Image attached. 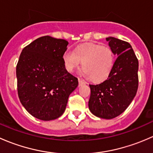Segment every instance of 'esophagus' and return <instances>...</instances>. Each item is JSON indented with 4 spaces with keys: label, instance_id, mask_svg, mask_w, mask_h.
Listing matches in <instances>:
<instances>
[{
    "label": "esophagus",
    "instance_id": "34e87169",
    "mask_svg": "<svg viewBox=\"0 0 153 153\" xmlns=\"http://www.w3.org/2000/svg\"><path fill=\"white\" fill-rule=\"evenodd\" d=\"M78 84H79V86L84 85V84H86V82L83 79H81V78H78Z\"/></svg>",
    "mask_w": 153,
    "mask_h": 153
}]
</instances>
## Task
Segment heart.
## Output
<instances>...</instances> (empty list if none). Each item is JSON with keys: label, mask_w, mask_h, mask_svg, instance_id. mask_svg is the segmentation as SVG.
Listing matches in <instances>:
<instances>
[{"label": "heart", "mask_w": 153, "mask_h": 153, "mask_svg": "<svg viewBox=\"0 0 153 153\" xmlns=\"http://www.w3.org/2000/svg\"><path fill=\"white\" fill-rule=\"evenodd\" d=\"M64 67L68 72L78 69L83 62L84 75L95 82L107 78L115 62V53L109 46L92 44L78 47L75 52L67 50L63 55Z\"/></svg>", "instance_id": "1"}]
</instances>
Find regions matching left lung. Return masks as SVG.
I'll use <instances>...</instances> for the list:
<instances>
[{"mask_svg":"<svg viewBox=\"0 0 153 153\" xmlns=\"http://www.w3.org/2000/svg\"><path fill=\"white\" fill-rule=\"evenodd\" d=\"M117 58L107 79L89 84V108L93 115L112 119L129 106L138 87V61L130 44L113 37L106 38Z\"/></svg>","mask_w":153,"mask_h":153,"instance_id":"1","label":"left lung"}]
</instances>
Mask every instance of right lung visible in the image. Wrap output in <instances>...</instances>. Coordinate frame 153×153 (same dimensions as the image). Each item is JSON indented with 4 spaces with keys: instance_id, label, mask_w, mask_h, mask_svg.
I'll return each mask as SVG.
<instances>
[{
    "instance_id": "right-lung-1",
    "label": "right lung",
    "mask_w": 153,
    "mask_h": 153,
    "mask_svg": "<svg viewBox=\"0 0 153 153\" xmlns=\"http://www.w3.org/2000/svg\"><path fill=\"white\" fill-rule=\"evenodd\" d=\"M66 40L43 36L23 49L16 67L17 89L22 105L43 121L59 118L65 111L78 78L67 72L63 55Z\"/></svg>"
}]
</instances>
